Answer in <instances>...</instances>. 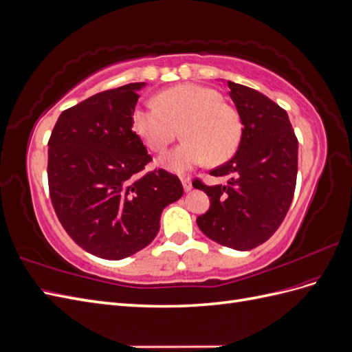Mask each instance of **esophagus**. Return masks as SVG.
<instances>
[{
  "label": "esophagus",
  "mask_w": 352,
  "mask_h": 352,
  "mask_svg": "<svg viewBox=\"0 0 352 352\" xmlns=\"http://www.w3.org/2000/svg\"><path fill=\"white\" fill-rule=\"evenodd\" d=\"M180 180H182V185H184L185 192H189V190L192 189V180H190V177H182Z\"/></svg>",
  "instance_id": "1"
}]
</instances>
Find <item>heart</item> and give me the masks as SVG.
Masks as SVG:
<instances>
[{
	"label": "heart",
	"instance_id": "1",
	"mask_svg": "<svg viewBox=\"0 0 352 352\" xmlns=\"http://www.w3.org/2000/svg\"><path fill=\"white\" fill-rule=\"evenodd\" d=\"M221 95L197 83H182L160 92L155 104L138 105L132 111V129L153 151H164L180 127L184 142L158 158L170 172L182 173L208 158L226 162L242 135L238 113L221 102Z\"/></svg>",
	"mask_w": 352,
	"mask_h": 352
}]
</instances>
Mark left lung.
I'll list each match as a JSON object with an SVG mask.
<instances>
[{
  "instance_id": "obj_1",
  "label": "left lung",
  "mask_w": 352,
  "mask_h": 352,
  "mask_svg": "<svg viewBox=\"0 0 352 352\" xmlns=\"http://www.w3.org/2000/svg\"><path fill=\"white\" fill-rule=\"evenodd\" d=\"M223 82V79H221ZM242 127L236 154L212 170L226 185L197 189L210 208L197 225L211 241L248 251L267 241L283 221L294 198L298 141L287 113L264 94L228 80Z\"/></svg>"
}]
</instances>
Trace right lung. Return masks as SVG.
Wrapping results in <instances>:
<instances>
[{"instance_id": "1", "label": "right lung", "mask_w": 352, "mask_h": 352, "mask_svg": "<svg viewBox=\"0 0 352 352\" xmlns=\"http://www.w3.org/2000/svg\"><path fill=\"white\" fill-rule=\"evenodd\" d=\"M145 87L127 83L63 111L48 142L56 214L80 248L105 260L150 245L163 210L184 195L177 176L141 173L151 155L132 131V111Z\"/></svg>"}]
</instances>
